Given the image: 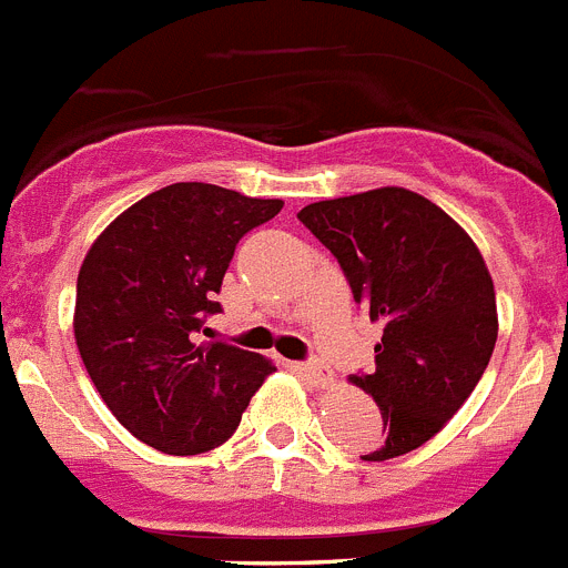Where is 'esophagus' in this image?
Here are the masks:
<instances>
[{
    "mask_svg": "<svg viewBox=\"0 0 568 568\" xmlns=\"http://www.w3.org/2000/svg\"><path fill=\"white\" fill-rule=\"evenodd\" d=\"M293 366H295V373L310 378L315 386H327L329 381H333V369L321 364V361H301V364H293Z\"/></svg>",
    "mask_w": 568,
    "mask_h": 568,
    "instance_id": "esophagus-1",
    "label": "esophagus"
}]
</instances>
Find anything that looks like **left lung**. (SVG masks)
I'll use <instances>...</instances> for the list:
<instances>
[{
    "mask_svg": "<svg viewBox=\"0 0 568 568\" xmlns=\"http://www.w3.org/2000/svg\"><path fill=\"white\" fill-rule=\"evenodd\" d=\"M298 222L338 258L355 304L384 327L375 369L381 444L364 460L413 453L478 386L498 341L495 287L475 241L438 204L404 187L315 202Z\"/></svg>",
    "mask_w": 568,
    "mask_h": 568,
    "instance_id": "obj_1",
    "label": "left lung"
}]
</instances>
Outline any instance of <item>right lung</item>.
Returning <instances> with one entry per match:
<instances>
[{"label": "right lung", "instance_id": "right-lung-1", "mask_svg": "<svg viewBox=\"0 0 568 568\" xmlns=\"http://www.w3.org/2000/svg\"><path fill=\"white\" fill-rule=\"evenodd\" d=\"M281 199L179 182L124 210L77 281L79 355L115 420L168 455L222 446L275 366L224 341L199 344L235 244Z\"/></svg>", "mask_w": 568, "mask_h": 568}]
</instances>
